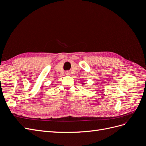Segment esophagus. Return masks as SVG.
Segmentation results:
<instances>
[{
  "label": "esophagus",
  "instance_id": "1",
  "mask_svg": "<svg viewBox=\"0 0 146 146\" xmlns=\"http://www.w3.org/2000/svg\"><path fill=\"white\" fill-rule=\"evenodd\" d=\"M66 75H70V72H68V71H67V72H66V73H65Z\"/></svg>",
  "mask_w": 146,
  "mask_h": 146
}]
</instances>
